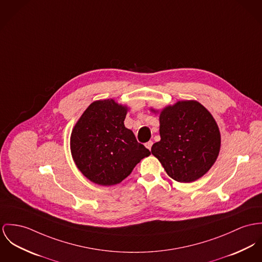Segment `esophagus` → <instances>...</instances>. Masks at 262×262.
<instances>
[{"label": "esophagus", "mask_w": 262, "mask_h": 262, "mask_svg": "<svg viewBox=\"0 0 262 262\" xmlns=\"http://www.w3.org/2000/svg\"><path fill=\"white\" fill-rule=\"evenodd\" d=\"M152 143H154V142H152L151 141H147V142L145 143V146H146V148H148V149L150 150V148H151V146H152Z\"/></svg>", "instance_id": "1"}]
</instances>
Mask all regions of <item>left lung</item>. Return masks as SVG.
<instances>
[{"label": "left lung", "instance_id": "left-lung-1", "mask_svg": "<svg viewBox=\"0 0 262 262\" xmlns=\"http://www.w3.org/2000/svg\"><path fill=\"white\" fill-rule=\"evenodd\" d=\"M160 135L161 141L154 143L151 154L179 182L199 180L219 157L220 128L199 101H178L165 106L160 115Z\"/></svg>", "mask_w": 262, "mask_h": 262}]
</instances>
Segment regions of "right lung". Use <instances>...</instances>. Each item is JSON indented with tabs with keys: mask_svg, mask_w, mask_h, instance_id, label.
Masks as SVG:
<instances>
[{
	"mask_svg": "<svg viewBox=\"0 0 262 262\" xmlns=\"http://www.w3.org/2000/svg\"><path fill=\"white\" fill-rule=\"evenodd\" d=\"M127 107L114 100L94 101L83 112L71 135V151L81 173L110 186L127 178L150 155L124 126Z\"/></svg>",
	"mask_w": 262,
	"mask_h": 262,
	"instance_id": "right-lung-1",
	"label": "right lung"
}]
</instances>
